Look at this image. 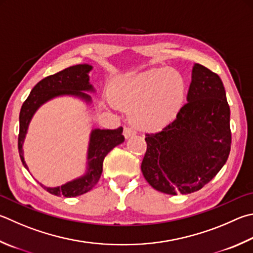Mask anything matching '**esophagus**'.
I'll return each instance as SVG.
<instances>
[{
  "instance_id": "esophagus-1",
  "label": "esophagus",
  "mask_w": 253,
  "mask_h": 253,
  "mask_svg": "<svg viewBox=\"0 0 253 253\" xmlns=\"http://www.w3.org/2000/svg\"><path fill=\"white\" fill-rule=\"evenodd\" d=\"M123 134H124V137H125V138L127 139V138H129V137L134 136L136 134V131L130 127H124Z\"/></svg>"
}]
</instances>
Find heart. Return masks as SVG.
<instances>
[{"instance_id":"b5f03b06","label":"heart","mask_w":253,"mask_h":253,"mask_svg":"<svg viewBox=\"0 0 253 253\" xmlns=\"http://www.w3.org/2000/svg\"><path fill=\"white\" fill-rule=\"evenodd\" d=\"M186 95V85L177 72L154 68L114 83L112 102L129 111L134 126L146 131H156L169 125L180 111Z\"/></svg>"}]
</instances>
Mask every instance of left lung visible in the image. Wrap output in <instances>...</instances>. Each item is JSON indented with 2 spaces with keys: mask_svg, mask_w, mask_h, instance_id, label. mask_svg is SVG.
Listing matches in <instances>:
<instances>
[{
  "mask_svg": "<svg viewBox=\"0 0 253 253\" xmlns=\"http://www.w3.org/2000/svg\"><path fill=\"white\" fill-rule=\"evenodd\" d=\"M145 140L141 171L156 190L186 195L207 185L231 148L230 107L220 77L195 64L187 103L173 122Z\"/></svg>",
  "mask_w": 253,
  "mask_h": 253,
  "instance_id": "obj_1",
  "label": "left lung"
}]
</instances>
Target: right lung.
Segmentation results:
<instances>
[{"instance_id": "obj_1", "label": "right lung", "mask_w": 253, "mask_h": 253, "mask_svg": "<svg viewBox=\"0 0 253 253\" xmlns=\"http://www.w3.org/2000/svg\"><path fill=\"white\" fill-rule=\"evenodd\" d=\"M88 64H79L65 70L49 75L40 81L29 95V97L22 105L20 112V134H18V153L27 170V165L23 156V142H24L27 128L35 112L41 105L46 103L57 96L72 95L90 102V96L84 91H94L93 86L89 84L88 73L91 71ZM125 140L123 136V127L117 129H94L90 134L88 153H87V171L77 179L65 183L61 187L42 186L49 194L63 197H76L89 191L98 182L103 171V162L106 155L114 147Z\"/></svg>"}]
</instances>
